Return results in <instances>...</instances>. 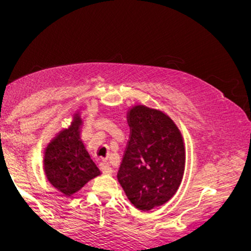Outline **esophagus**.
<instances>
[{
    "label": "esophagus",
    "instance_id": "obj_1",
    "mask_svg": "<svg viewBox=\"0 0 251 251\" xmlns=\"http://www.w3.org/2000/svg\"><path fill=\"white\" fill-rule=\"evenodd\" d=\"M100 169H101L102 174H105V175H111L112 172H113V169L111 168V165H109L107 162L100 163Z\"/></svg>",
    "mask_w": 251,
    "mask_h": 251
}]
</instances>
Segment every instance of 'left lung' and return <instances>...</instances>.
Instances as JSON below:
<instances>
[{
	"instance_id": "1",
	"label": "left lung",
	"mask_w": 251,
	"mask_h": 251,
	"mask_svg": "<svg viewBox=\"0 0 251 251\" xmlns=\"http://www.w3.org/2000/svg\"><path fill=\"white\" fill-rule=\"evenodd\" d=\"M131 128L118 180L135 208L151 210L177 192L185 168L183 137L171 118L137 105L129 109Z\"/></svg>"
}]
</instances>
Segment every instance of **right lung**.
<instances>
[{"instance_id":"add662e5","label":"right lung","mask_w":251,"mask_h":251,"mask_svg":"<svg viewBox=\"0 0 251 251\" xmlns=\"http://www.w3.org/2000/svg\"><path fill=\"white\" fill-rule=\"evenodd\" d=\"M82 120L74 114L73 123L48 144L43 158L47 179L65 196L79 191L87 181L100 175L80 138Z\"/></svg>"}]
</instances>
